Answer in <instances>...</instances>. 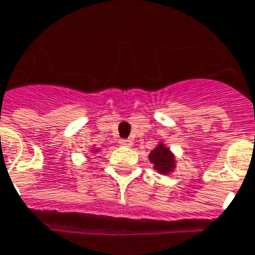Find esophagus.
I'll use <instances>...</instances> for the list:
<instances>
[{
    "label": "esophagus",
    "mask_w": 255,
    "mask_h": 255,
    "mask_svg": "<svg viewBox=\"0 0 255 255\" xmlns=\"http://www.w3.org/2000/svg\"><path fill=\"white\" fill-rule=\"evenodd\" d=\"M119 143L122 146H132V139H129V138H127V139H120L119 140Z\"/></svg>",
    "instance_id": "34e87169"
}]
</instances>
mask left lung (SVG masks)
<instances>
[{
  "label": "left lung",
  "instance_id": "left-lung-1",
  "mask_svg": "<svg viewBox=\"0 0 255 255\" xmlns=\"http://www.w3.org/2000/svg\"><path fill=\"white\" fill-rule=\"evenodd\" d=\"M149 160H150V163H153L154 168L158 172H161V174H168V172H171V171L174 170V165H175L174 156L171 154L170 149L165 147L163 143H160L154 150L150 152Z\"/></svg>",
  "mask_w": 255,
  "mask_h": 255
}]
</instances>
